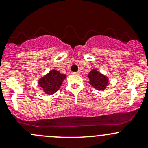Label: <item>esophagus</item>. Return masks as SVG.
<instances>
[{"instance_id":"34e87169","label":"esophagus","mask_w":148,"mask_h":148,"mask_svg":"<svg viewBox=\"0 0 148 148\" xmlns=\"http://www.w3.org/2000/svg\"><path fill=\"white\" fill-rule=\"evenodd\" d=\"M74 74H75V75H80V71H77V72L74 73Z\"/></svg>"}]
</instances>
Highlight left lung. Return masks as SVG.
Here are the masks:
<instances>
[{
    "label": "left lung",
    "mask_w": 148,
    "mask_h": 148,
    "mask_svg": "<svg viewBox=\"0 0 148 148\" xmlns=\"http://www.w3.org/2000/svg\"><path fill=\"white\" fill-rule=\"evenodd\" d=\"M87 77L90 80L89 83L97 90H105L109 85V78L95 68L90 71Z\"/></svg>",
    "instance_id": "1"
}]
</instances>
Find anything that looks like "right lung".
<instances>
[{"label":"right lung","mask_w":148,"mask_h":148,"mask_svg":"<svg viewBox=\"0 0 148 148\" xmlns=\"http://www.w3.org/2000/svg\"><path fill=\"white\" fill-rule=\"evenodd\" d=\"M66 75L62 74L57 70H51L38 81V84L47 95H53L59 90Z\"/></svg>","instance_id":"add662e5"}]
</instances>
